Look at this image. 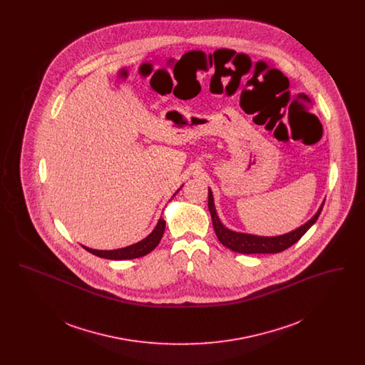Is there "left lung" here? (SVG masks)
Masks as SVG:
<instances>
[{"label":"left lung","mask_w":365,"mask_h":365,"mask_svg":"<svg viewBox=\"0 0 365 365\" xmlns=\"http://www.w3.org/2000/svg\"><path fill=\"white\" fill-rule=\"evenodd\" d=\"M208 191V208L217 240L226 247L231 249L232 252L242 253V255H268V253H279V252L286 250L287 247L294 245L316 223V220L323 209V205H324V202H323L320 205V208L317 209V212L307 223H304L302 226L295 228L287 234L277 235V237H260V235H253V234L237 232V231L227 228L217 216L212 190L209 189Z\"/></svg>","instance_id":"left-lung-1"}]
</instances>
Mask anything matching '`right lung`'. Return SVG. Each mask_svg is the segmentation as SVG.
Segmentation results:
<instances>
[{"instance_id":"obj_1","label":"right lung","mask_w":365,"mask_h":365,"mask_svg":"<svg viewBox=\"0 0 365 365\" xmlns=\"http://www.w3.org/2000/svg\"><path fill=\"white\" fill-rule=\"evenodd\" d=\"M180 189H182V186L175 191V194H178V191ZM175 194L173 197H175ZM164 230H165V220L163 217H160L155 230L146 238H143L142 241L134 243V245L125 246L122 249H115V250H97V249H90V247L83 246V245L82 246L86 249L87 252L93 253L98 257H103V259H108V260H131V259H138V257H142V256L150 253L160 243V240L164 234Z\"/></svg>"}]
</instances>
